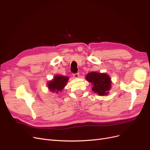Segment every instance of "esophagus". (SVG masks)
Segmentation results:
<instances>
[{
    "instance_id": "esophagus-1",
    "label": "esophagus",
    "mask_w": 150,
    "mask_h": 150,
    "mask_svg": "<svg viewBox=\"0 0 150 150\" xmlns=\"http://www.w3.org/2000/svg\"><path fill=\"white\" fill-rule=\"evenodd\" d=\"M73 77H74V78H76V79L78 78L79 77V73H76V74H73Z\"/></svg>"
}]
</instances>
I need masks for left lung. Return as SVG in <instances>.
<instances>
[{
  "mask_svg": "<svg viewBox=\"0 0 150 150\" xmlns=\"http://www.w3.org/2000/svg\"><path fill=\"white\" fill-rule=\"evenodd\" d=\"M86 79L91 83L93 91L99 96H106L111 88L112 81L106 73L93 71L86 76Z\"/></svg>",
  "mask_w": 150,
  "mask_h": 150,
  "instance_id": "obj_1",
  "label": "left lung"
}]
</instances>
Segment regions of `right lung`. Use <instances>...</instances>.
Segmentation results:
<instances>
[{"mask_svg": "<svg viewBox=\"0 0 150 150\" xmlns=\"http://www.w3.org/2000/svg\"><path fill=\"white\" fill-rule=\"evenodd\" d=\"M69 81V77L62 75H56L47 83V88L50 91L58 93L64 89Z\"/></svg>", "mask_w": 150, "mask_h": 150, "instance_id": "add662e5", "label": "right lung"}]
</instances>
